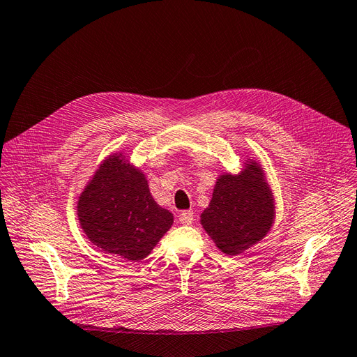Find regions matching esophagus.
Segmentation results:
<instances>
[{
  "label": "esophagus",
  "instance_id": "34e87169",
  "mask_svg": "<svg viewBox=\"0 0 357 357\" xmlns=\"http://www.w3.org/2000/svg\"><path fill=\"white\" fill-rule=\"evenodd\" d=\"M193 218H195V215H193V211H183L180 215H178V220H180V222L181 224H184V225H190L192 222H193Z\"/></svg>",
  "mask_w": 357,
  "mask_h": 357
}]
</instances>
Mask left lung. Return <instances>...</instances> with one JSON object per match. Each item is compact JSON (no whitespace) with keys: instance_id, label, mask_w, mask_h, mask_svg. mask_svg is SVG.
<instances>
[{"instance_id":"left-lung-1","label":"left lung","mask_w":357,"mask_h":357,"mask_svg":"<svg viewBox=\"0 0 357 357\" xmlns=\"http://www.w3.org/2000/svg\"><path fill=\"white\" fill-rule=\"evenodd\" d=\"M274 218L273 190L261 164L249 160L241 173L218 177L201 224L222 253L234 256L259 243Z\"/></svg>"}]
</instances>
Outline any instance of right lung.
I'll use <instances>...</instances> for the list:
<instances>
[{"mask_svg":"<svg viewBox=\"0 0 357 357\" xmlns=\"http://www.w3.org/2000/svg\"><path fill=\"white\" fill-rule=\"evenodd\" d=\"M120 153L98 167L77 201V218L89 241L127 261L145 259L174 222L155 202L139 168Z\"/></svg>","mask_w":357,"mask_h":357,"instance_id":"obj_1","label":"right lung"}]
</instances>
